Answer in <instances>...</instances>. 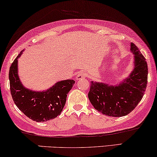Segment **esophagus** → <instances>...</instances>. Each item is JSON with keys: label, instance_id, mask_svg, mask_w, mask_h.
<instances>
[{"label": "esophagus", "instance_id": "esophagus-1", "mask_svg": "<svg viewBox=\"0 0 157 157\" xmlns=\"http://www.w3.org/2000/svg\"><path fill=\"white\" fill-rule=\"evenodd\" d=\"M86 77V74L85 72H80L79 74L76 76V80H82V79H84Z\"/></svg>", "mask_w": 157, "mask_h": 157}]
</instances>
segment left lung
Masks as SVG:
<instances>
[{
    "label": "left lung",
    "instance_id": "8db88e82",
    "mask_svg": "<svg viewBox=\"0 0 157 157\" xmlns=\"http://www.w3.org/2000/svg\"><path fill=\"white\" fill-rule=\"evenodd\" d=\"M130 50L134 54V69L127 78L116 85L91 81L88 97L94 109L103 114L113 117L127 115L144 94L148 76L147 61L133 43Z\"/></svg>",
    "mask_w": 157,
    "mask_h": 157
}]
</instances>
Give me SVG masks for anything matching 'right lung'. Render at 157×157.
Returning <instances> with one entry per match:
<instances>
[{"label":"right lung","mask_w":157,"mask_h":157,"mask_svg":"<svg viewBox=\"0 0 157 157\" xmlns=\"http://www.w3.org/2000/svg\"><path fill=\"white\" fill-rule=\"evenodd\" d=\"M19 53L10 67V89L16 106L24 114L37 122L47 121L61 114L66 101L67 94L75 83L68 79L58 81L46 91H36L25 88L18 76V59Z\"/></svg>","instance_id":"right-lung-1"}]
</instances>
